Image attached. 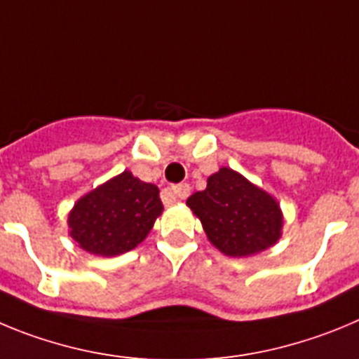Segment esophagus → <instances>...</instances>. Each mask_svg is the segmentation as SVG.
<instances>
[{"instance_id":"obj_1","label":"esophagus","mask_w":359,"mask_h":359,"mask_svg":"<svg viewBox=\"0 0 359 359\" xmlns=\"http://www.w3.org/2000/svg\"><path fill=\"white\" fill-rule=\"evenodd\" d=\"M189 191H191V187H189V184H179V186H173L170 187L164 195L168 196V198H187L189 196Z\"/></svg>"}]
</instances>
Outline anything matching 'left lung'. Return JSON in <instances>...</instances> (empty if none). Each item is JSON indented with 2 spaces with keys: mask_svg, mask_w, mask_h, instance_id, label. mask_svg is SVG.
Returning a JSON list of instances; mask_svg holds the SVG:
<instances>
[{
  "mask_svg": "<svg viewBox=\"0 0 359 359\" xmlns=\"http://www.w3.org/2000/svg\"><path fill=\"white\" fill-rule=\"evenodd\" d=\"M186 203L200 218L209 241L225 256H252L279 240L283 215L273 196L234 170L222 168Z\"/></svg>",
  "mask_w": 359,
  "mask_h": 359,
  "instance_id": "1",
  "label": "left lung"
}]
</instances>
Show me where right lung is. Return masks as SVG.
I'll return each instance as SVG.
<instances>
[{
  "instance_id": "add662e5",
  "label": "right lung",
  "mask_w": 359,
  "mask_h": 359,
  "mask_svg": "<svg viewBox=\"0 0 359 359\" xmlns=\"http://www.w3.org/2000/svg\"><path fill=\"white\" fill-rule=\"evenodd\" d=\"M161 211L159 187L123 172L82 196L67 222L83 250L111 257L137 247Z\"/></svg>"
}]
</instances>
